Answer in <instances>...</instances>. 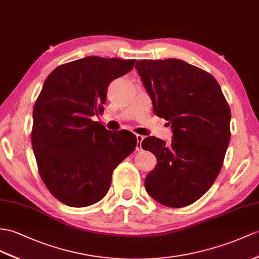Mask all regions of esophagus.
I'll list each match as a JSON object with an SVG mask.
<instances>
[{
  "mask_svg": "<svg viewBox=\"0 0 259 259\" xmlns=\"http://www.w3.org/2000/svg\"><path fill=\"white\" fill-rule=\"evenodd\" d=\"M136 140H137V146H136V150H142V142L144 140V136L137 134L136 135Z\"/></svg>",
  "mask_w": 259,
  "mask_h": 259,
  "instance_id": "34e87169",
  "label": "esophagus"
}]
</instances>
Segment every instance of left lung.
I'll use <instances>...</instances> for the list:
<instances>
[{
  "instance_id": "8db88e82",
  "label": "left lung",
  "mask_w": 259,
  "mask_h": 259,
  "mask_svg": "<svg viewBox=\"0 0 259 259\" xmlns=\"http://www.w3.org/2000/svg\"><path fill=\"white\" fill-rule=\"evenodd\" d=\"M136 70L154 112L172 128L170 145L146 137L143 149L157 158L145 179L151 198L184 207L212 187L231 140V110L212 74L179 59L137 60Z\"/></svg>"
}]
</instances>
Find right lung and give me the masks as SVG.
Instances as JSON below:
<instances>
[{"label": "right lung", "instance_id": "obj_1", "mask_svg": "<svg viewBox=\"0 0 259 259\" xmlns=\"http://www.w3.org/2000/svg\"><path fill=\"white\" fill-rule=\"evenodd\" d=\"M134 65V59L89 56L57 67L44 82L33 111L31 146L44 184L60 202H99L116 166L134 151L133 133L92 121L104 111L109 84Z\"/></svg>", "mask_w": 259, "mask_h": 259}]
</instances>
